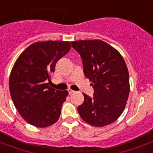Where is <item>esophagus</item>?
<instances>
[{"mask_svg": "<svg viewBox=\"0 0 153 153\" xmlns=\"http://www.w3.org/2000/svg\"><path fill=\"white\" fill-rule=\"evenodd\" d=\"M68 92H69V94H73L74 93H75V91L71 90V89H68Z\"/></svg>", "mask_w": 153, "mask_h": 153, "instance_id": "34e87169", "label": "esophagus"}]
</instances>
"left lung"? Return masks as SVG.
<instances>
[{"label": "left lung", "mask_w": 153, "mask_h": 153, "mask_svg": "<svg viewBox=\"0 0 153 153\" xmlns=\"http://www.w3.org/2000/svg\"><path fill=\"white\" fill-rule=\"evenodd\" d=\"M71 45L81 56L84 74L94 90L92 98L83 94L79 115L96 127L113 123L124 111L129 94V75L123 57L100 39L72 41Z\"/></svg>", "instance_id": "8db88e82"}]
</instances>
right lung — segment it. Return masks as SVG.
Here are the masks:
<instances>
[{
  "instance_id": "right-lung-1",
  "label": "right lung",
  "mask_w": 153,
  "mask_h": 153,
  "mask_svg": "<svg viewBox=\"0 0 153 153\" xmlns=\"http://www.w3.org/2000/svg\"><path fill=\"white\" fill-rule=\"evenodd\" d=\"M71 48L68 41L36 42L16 61L9 76L13 103L22 117L32 126L45 128L59 120L67 91L50 87L51 74L58 60Z\"/></svg>"
}]
</instances>
